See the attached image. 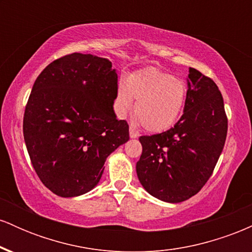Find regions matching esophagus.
<instances>
[{"label":"esophagus","mask_w":252,"mask_h":252,"mask_svg":"<svg viewBox=\"0 0 252 252\" xmlns=\"http://www.w3.org/2000/svg\"><path fill=\"white\" fill-rule=\"evenodd\" d=\"M129 134H130V137H131V138H136V137H137V136H138L137 132L135 131V129H132V128H130Z\"/></svg>","instance_id":"obj_1"}]
</instances>
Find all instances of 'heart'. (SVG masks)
I'll return each mask as SVG.
<instances>
[{
  "mask_svg": "<svg viewBox=\"0 0 252 252\" xmlns=\"http://www.w3.org/2000/svg\"><path fill=\"white\" fill-rule=\"evenodd\" d=\"M187 85L158 67L132 72L126 84L118 85L115 96V111L124 117L136 100L134 117L149 132H162L172 128L184 111Z\"/></svg>",
  "mask_w": 252,
  "mask_h": 252,
  "instance_id": "heart-1",
  "label": "heart"
}]
</instances>
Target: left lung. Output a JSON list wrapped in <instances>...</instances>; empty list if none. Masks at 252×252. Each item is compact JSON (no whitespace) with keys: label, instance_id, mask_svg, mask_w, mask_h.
Here are the masks:
<instances>
[{"label":"left lung","instance_id":"1","mask_svg":"<svg viewBox=\"0 0 252 252\" xmlns=\"http://www.w3.org/2000/svg\"><path fill=\"white\" fill-rule=\"evenodd\" d=\"M184 114L173 128L140 136L136 163L144 189L167 202L195 195L212 175L227 134V116L217 84L189 67Z\"/></svg>","mask_w":252,"mask_h":252}]
</instances>
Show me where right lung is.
Here are the masks:
<instances>
[{
	"label": "right lung",
	"instance_id": "1",
	"mask_svg": "<svg viewBox=\"0 0 252 252\" xmlns=\"http://www.w3.org/2000/svg\"><path fill=\"white\" fill-rule=\"evenodd\" d=\"M111 62L71 53L52 62L26 104L24 137L31 162L54 194L70 198L94 189L106 158L129 140L114 112L118 88Z\"/></svg>",
	"mask_w": 252,
	"mask_h": 252
}]
</instances>
